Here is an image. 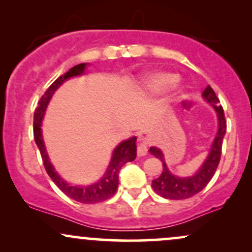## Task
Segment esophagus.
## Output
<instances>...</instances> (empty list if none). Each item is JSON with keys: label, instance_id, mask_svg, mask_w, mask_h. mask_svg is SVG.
Masks as SVG:
<instances>
[{"label": "esophagus", "instance_id": "1", "mask_svg": "<svg viewBox=\"0 0 252 252\" xmlns=\"http://www.w3.org/2000/svg\"><path fill=\"white\" fill-rule=\"evenodd\" d=\"M150 141L148 137H142L138 140V146H137V154L138 156H144L148 152V146Z\"/></svg>", "mask_w": 252, "mask_h": 252}]
</instances>
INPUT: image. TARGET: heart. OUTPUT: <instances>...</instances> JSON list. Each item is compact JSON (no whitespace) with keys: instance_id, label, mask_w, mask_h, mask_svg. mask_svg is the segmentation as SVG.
<instances>
[{"instance_id":"1","label":"heart","mask_w":252,"mask_h":252,"mask_svg":"<svg viewBox=\"0 0 252 252\" xmlns=\"http://www.w3.org/2000/svg\"><path fill=\"white\" fill-rule=\"evenodd\" d=\"M179 77L175 73H168V72H161V73H155L150 76L147 80L148 86L150 89L156 90V91H161V90H166L170 88L172 85L178 82Z\"/></svg>"}]
</instances>
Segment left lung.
Returning <instances> with one entry per match:
<instances>
[{
  "instance_id": "8db88e82",
  "label": "left lung",
  "mask_w": 252,
  "mask_h": 252,
  "mask_svg": "<svg viewBox=\"0 0 252 252\" xmlns=\"http://www.w3.org/2000/svg\"><path fill=\"white\" fill-rule=\"evenodd\" d=\"M202 97L216 110L217 116H218V132L211 147L209 156L194 175L189 176V178H179V176L173 175L167 167L162 152L156 147H150L149 149L150 154L158 158L162 162L163 167L161 175L153 180L152 187L155 193L166 199L181 200V199H187L195 195L207 186L212 176L215 175L217 167L220 161L222 140L226 132V120H225L224 110L221 105H219L218 97L210 85H207V88L204 90Z\"/></svg>"
}]
</instances>
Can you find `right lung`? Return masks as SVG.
Masks as SVG:
<instances>
[{
    "label": "right lung",
    "instance_id": "1",
    "mask_svg": "<svg viewBox=\"0 0 252 252\" xmlns=\"http://www.w3.org/2000/svg\"><path fill=\"white\" fill-rule=\"evenodd\" d=\"M85 68V63L73 66L63 76H60L58 78L56 82L46 90L45 94L40 98L39 103H37V108L35 109V112H34V140H35L37 148H39L40 154H41L46 172L50 175V178L53 180L54 184L62 189V192L65 193L68 198L73 199L76 201L83 202V204H94V202L106 200V199L111 198L116 193L118 187V172H120L122 166H124L126 162L135 160L136 150H137V147H136V140L137 138L134 136V137L123 141V142L118 144L116 148H115L114 153H112L111 161H110L109 167L106 168L105 174L103 175V178L99 181L89 185V186H78V185L67 184L54 170V167L52 166L50 158H48L47 152H46L45 143H43L41 134V122L43 115H45L46 108H47L54 91L65 80H67L68 78L82 76Z\"/></svg>",
    "mask_w": 252,
    "mask_h": 252
}]
</instances>
